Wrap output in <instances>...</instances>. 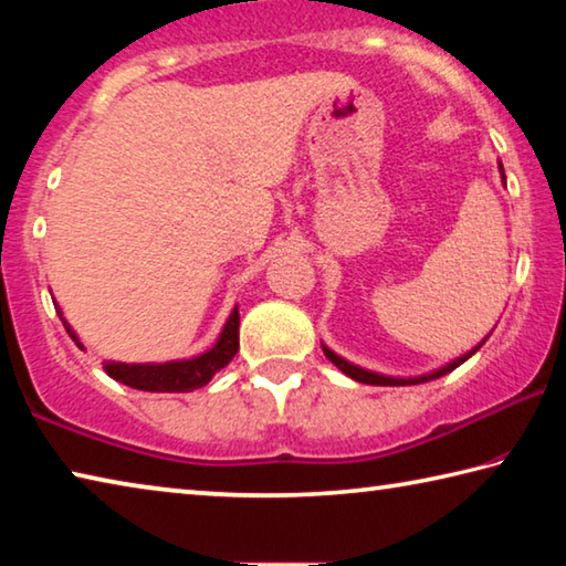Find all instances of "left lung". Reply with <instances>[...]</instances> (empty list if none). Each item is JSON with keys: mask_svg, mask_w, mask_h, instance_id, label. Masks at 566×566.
Masks as SVG:
<instances>
[{"mask_svg": "<svg viewBox=\"0 0 566 566\" xmlns=\"http://www.w3.org/2000/svg\"><path fill=\"white\" fill-rule=\"evenodd\" d=\"M496 165H500V175H502V181L506 185V175H504L502 161H496ZM486 339H490V334H486V337L479 342L474 349H469L467 354H462V357H457V359H452L449 364H444V367H439L434 371H427V375H419V377H387V375H379V371L364 369V367H359V364H352L349 359L339 357V354L332 352L324 342H322V349H324V354H327V359L334 364V367L342 369L344 375L352 377L354 381H361V385H377V387H405V385H424V381H429V379H439V377L449 375V371H454L459 364H464L469 357H472V354H476L479 347H482Z\"/></svg>", "mask_w": 566, "mask_h": 566, "instance_id": "8db88e82", "label": "left lung"}]
</instances>
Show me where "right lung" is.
<instances>
[{"mask_svg": "<svg viewBox=\"0 0 566 566\" xmlns=\"http://www.w3.org/2000/svg\"><path fill=\"white\" fill-rule=\"evenodd\" d=\"M56 314L64 324V329L74 339L76 347H82L80 337L72 329V324L64 319L60 304H54ZM239 349V306L229 314L217 342L207 352L197 354L189 359H171V361H104V371L112 379L122 381L132 389L142 391H195L205 387L219 369H224L234 359Z\"/></svg>", "mask_w": 566, "mask_h": 566, "instance_id": "1", "label": "right lung"}]
</instances>
